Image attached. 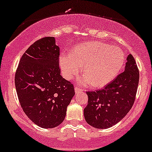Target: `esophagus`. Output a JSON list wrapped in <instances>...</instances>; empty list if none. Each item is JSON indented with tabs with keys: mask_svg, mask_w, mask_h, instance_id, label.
<instances>
[{
	"mask_svg": "<svg viewBox=\"0 0 152 152\" xmlns=\"http://www.w3.org/2000/svg\"><path fill=\"white\" fill-rule=\"evenodd\" d=\"M75 91L76 94H78V93L81 92L82 89H80V88H78L77 87H75Z\"/></svg>",
	"mask_w": 152,
	"mask_h": 152,
	"instance_id": "esophagus-1",
	"label": "esophagus"
}]
</instances>
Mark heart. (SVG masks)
<instances>
[{"label":"heart","mask_w":152,"mask_h":152,"mask_svg":"<svg viewBox=\"0 0 152 152\" xmlns=\"http://www.w3.org/2000/svg\"><path fill=\"white\" fill-rule=\"evenodd\" d=\"M125 63V54L117 46L100 42H89L76 46L71 53H61L59 64L63 76L70 80L82 66V85L102 87L115 78Z\"/></svg>","instance_id":"1"}]
</instances>
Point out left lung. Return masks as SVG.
Listing matches in <instances>:
<instances>
[{
  "mask_svg": "<svg viewBox=\"0 0 152 152\" xmlns=\"http://www.w3.org/2000/svg\"><path fill=\"white\" fill-rule=\"evenodd\" d=\"M139 79V70L130 54L124 72L104 89L87 92L88 104L84 109L86 122L97 129L109 128L117 124L132 107Z\"/></svg>",
  "mask_w": 152,
  "mask_h": 152,
  "instance_id": "1",
  "label": "left lung"
}]
</instances>
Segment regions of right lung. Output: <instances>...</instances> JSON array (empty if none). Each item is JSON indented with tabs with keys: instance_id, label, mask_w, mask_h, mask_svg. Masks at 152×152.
I'll return each instance as SVG.
<instances>
[{
	"instance_id": "obj_1",
	"label": "right lung",
	"mask_w": 152,
	"mask_h": 152,
	"mask_svg": "<svg viewBox=\"0 0 152 152\" xmlns=\"http://www.w3.org/2000/svg\"><path fill=\"white\" fill-rule=\"evenodd\" d=\"M60 49L54 37L39 39L22 56L15 84L24 113L42 128L61 124L75 95L74 87L61 75Z\"/></svg>"
}]
</instances>
